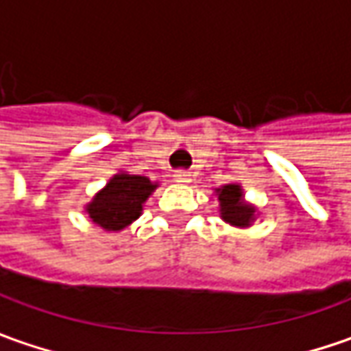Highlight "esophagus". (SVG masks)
Masks as SVG:
<instances>
[{"label": "esophagus", "instance_id": "obj_1", "mask_svg": "<svg viewBox=\"0 0 351 351\" xmlns=\"http://www.w3.org/2000/svg\"><path fill=\"white\" fill-rule=\"evenodd\" d=\"M173 180H176L178 184H189V182H191L188 171H176V173H173Z\"/></svg>", "mask_w": 351, "mask_h": 351}]
</instances>
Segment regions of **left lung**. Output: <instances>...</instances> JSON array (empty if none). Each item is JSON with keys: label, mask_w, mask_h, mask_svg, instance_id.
I'll list each match as a JSON object with an SVG mask.
<instances>
[{"label": "left lung", "mask_w": 351, "mask_h": 351, "mask_svg": "<svg viewBox=\"0 0 351 351\" xmlns=\"http://www.w3.org/2000/svg\"><path fill=\"white\" fill-rule=\"evenodd\" d=\"M215 197L219 202V217L234 228H252L260 215L258 208L245 199L241 184H226L215 188Z\"/></svg>", "instance_id": "8db88e82"}]
</instances>
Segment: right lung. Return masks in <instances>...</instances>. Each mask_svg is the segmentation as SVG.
Returning a JSON list of instances; mask_svg holds the SVG:
<instances>
[{
	"instance_id": "obj_1",
	"label": "right lung",
	"mask_w": 351,
	"mask_h": 351,
	"mask_svg": "<svg viewBox=\"0 0 351 351\" xmlns=\"http://www.w3.org/2000/svg\"><path fill=\"white\" fill-rule=\"evenodd\" d=\"M158 188L160 182L145 176L117 171L84 206V212L104 232H121L141 215L143 204Z\"/></svg>"
}]
</instances>
